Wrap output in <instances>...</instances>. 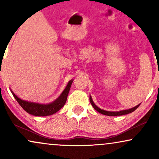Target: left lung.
Returning a JSON list of instances; mask_svg holds the SVG:
<instances>
[{"instance_id":"left-lung-1","label":"left lung","mask_w":159,"mask_h":159,"mask_svg":"<svg viewBox=\"0 0 159 159\" xmlns=\"http://www.w3.org/2000/svg\"><path fill=\"white\" fill-rule=\"evenodd\" d=\"M90 102L91 105H92V106L94 107L95 110L97 111L98 113H100V114H104V115H107V116H122V115L130 114V113H132L134 111H135L140 105H138L137 106L132 107V108L128 109V110H123V111H107L102 110V109L99 108V107L96 106V105H95V103L93 102V99H92V98H91V96H90Z\"/></svg>"}]
</instances>
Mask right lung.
<instances>
[{
	"mask_svg": "<svg viewBox=\"0 0 159 159\" xmlns=\"http://www.w3.org/2000/svg\"><path fill=\"white\" fill-rule=\"evenodd\" d=\"M72 80L69 81V82L66 87L65 90L63 91V93L61 94L56 100L52 103L46 104V105H43V104L39 103H34L30 102H27L25 100L21 99L18 97L16 95H15L13 92L11 90L12 95L15 97L16 101L19 102L21 105V107L28 114L34 115V116H49V115H52L57 112L60 109L62 108L64 106L66 102L67 96H68L69 90H70L71 85L72 84Z\"/></svg>",
	"mask_w": 159,
	"mask_h": 159,
	"instance_id": "right-lung-1",
	"label": "right lung"
}]
</instances>
